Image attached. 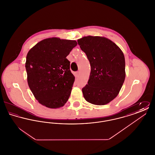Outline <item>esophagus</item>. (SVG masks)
Returning <instances> with one entry per match:
<instances>
[{
  "mask_svg": "<svg viewBox=\"0 0 155 155\" xmlns=\"http://www.w3.org/2000/svg\"><path fill=\"white\" fill-rule=\"evenodd\" d=\"M80 71H78L76 73V75H77V76H79V75H80Z\"/></svg>",
  "mask_w": 155,
  "mask_h": 155,
  "instance_id": "obj_1",
  "label": "esophagus"
}]
</instances>
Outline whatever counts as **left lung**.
I'll use <instances>...</instances> for the list:
<instances>
[{"label":"left lung","instance_id":"left-lung-1","mask_svg":"<svg viewBox=\"0 0 155 155\" xmlns=\"http://www.w3.org/2000/svg\"><path fill=\"white\" fill-rule=\"evenodd\" d=\"M91 67L90 76L82 91L85 99L96 105L113 101L125 80V58L120 48L111 40L88 36L78 39Z\"/></svg>","mask_w":155,"mask_h":155}]
</instances>
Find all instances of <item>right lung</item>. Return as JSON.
<instances>
[{
	"label": "right lung",
	"instance_id": "add662e5",
	"mask_svg": "<svg viewBox=\"0 0 155 155\" xmlns=\"http://www.w3.org/2000/svg\"><path fill=\"white\" fill-rule=\"evenodd\" d=\"M77 45L74 40L53 37L40 41L28 52L25 63L28 84L41 104L57 109L68 100L75 77L66 57Z\"/></svg>",
	"mask_w": 155,
	"mask_h": 155
}]
</instances>
